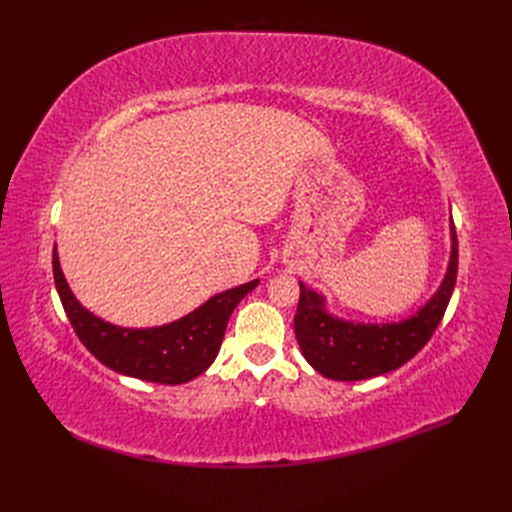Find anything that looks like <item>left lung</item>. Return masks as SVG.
<instances>
[{"mask_svg":"<svg viewBox=\"0 0 512 512\" xmlns=\"http://www.w3.org/2000/svg\"><path fill=\"white\" fill-rule=\"evenodd\" d=\"M457 260V235L451 222V260L438 292L414 316L389 324H363L331 316L322 294L299 282L294 333L307 363L324 378L344 382L389 374L408 363L438 329L455 288Z\"/></svg>","mask_w":512,"mask_h":512,"instance_id":"1","label":"left lung"}]
</instances>
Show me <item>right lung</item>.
<instances>
[{"instance_id":"add662e5","label":"right lung","mask_w":512,"mask_h":512,"mask_svg":"<svg viewBox=\"0 0 512 512\" xmlns=\"http://www.w3.org/2000/svg\"><path fill=\"white\" fill-rule=\"evenodd\" d=\"M53 277L61 305L83 346L117 374L158 384L190 382L213 363L232 309L258 286V280L215 294L188 316L151 329H123L76 301L53 250Z\"/></svg>"}]
</instances>
